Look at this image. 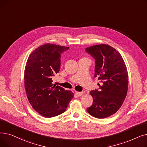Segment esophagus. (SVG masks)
<instances>
[{
	"label": "esophagus",
	"instance_id": "esophagus-1",
	"mask_svg": "<svg viewBox=\"0 0 147 147\" xmlns=\"http://www.w3.org/2000/svg\"><path fill=\"white\" fill-rule=\"evenodd\" d=\"M76 94L77 95V96L79 97V96H81V95L83 94V92H78V91H76L75 92Z\"/></svg>",
	"mask_w": 147,
	"mask_h": 147
}]
</instances>
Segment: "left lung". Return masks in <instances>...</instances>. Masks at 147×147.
<instances>
[{
  "instance_id": "obj_1",
  "label": "left lung",
  "mask_w": 147,
  "mask_h": 147,
  "mask_svg": "<svg viewBox=\"0 0 147 147\" xmlns=\"http://www.w3.org/2000/svg\"><path fill=\"white\" fill-rule=\"evenodd\" d=\"M95 60V77L101 82L98 90L91 91V106L87 108L91 116L105 118L115 113L122 106L128 90V73L122 56L108 44L86 48Z\"/></svg>"
}]
</instances>
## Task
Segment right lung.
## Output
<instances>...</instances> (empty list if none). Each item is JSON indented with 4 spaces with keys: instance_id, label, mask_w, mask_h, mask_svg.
Instances as JSON below:
<instances>
[{
    "instance_id": "1",
    "label": "right lung",
    "mask_w": 147,
    "mask_h": 147,
    "mask_svg": "<svg viewBox=\"0 0 147 147\" xmlns=\"http://www.w3.org/2000/svg\"><path fill=\"white\" fill-rule=\"evenodd\" d=\"M68 47L45 44L32 52L24 69V83L28 101L38 113L46 118L64 112L74 97L71 91L52 84L59 71L61 53Z\"/></svg>"
}]
</instances>
